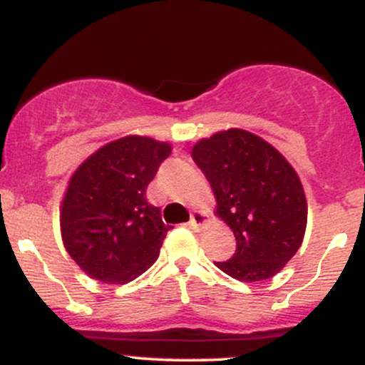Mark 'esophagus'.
<instances>
[{
	"label": "esophagus",
	"instance_id": "34e87169",
	"mask_svg": "<svg viewBox=\"0 0 365 365\" xmlns=\"http://www.w3.org/2000/svg\"><path fill=\"white\" fill-rule=\"evenodd\" d=\"M206 221H207L206 212H202V211H194V215L190 216V221H188V225H190V228L199 230L200 226L206 223Z\"/></svg>",
	"mask_w": 365,
	"mask_h": 365
}]
</instances>
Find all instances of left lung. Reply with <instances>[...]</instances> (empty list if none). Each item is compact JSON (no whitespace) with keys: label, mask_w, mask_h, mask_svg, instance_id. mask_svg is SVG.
Returning a JSON list of instances; mask_svg holds the SVG:
<instances>
[{"label":"left lung","mask_w":365,"mask_h":365,"mask_svg":"<svg viewBox=\"0 0 365 365\" xmlns=\"http://www.w3.org/2000/svg\"><path fill=\"white\" fill-rule=\"evenodd\" d=\"M192 159L237 240L233 257L216 266L240 282L273 278L304 240L307 200L299 175L273 145L240 128L199 140Z\"/></svg>","instance_id":"1"}]
</instances>
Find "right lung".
<instances>
[{
  "label": "right lung",
  "instance_id": "1",
  "mask_svg": "<svg viewBox=\"0 0 365 365\" xmlns=\"http://www.w3.org/2000/svg\"><path fill=\"white\" fill-rule=\"evenodd\" d=\"M171 145L128 135L103 145L78 166L61 204L66 252L91 278L125 284L158 259L171 226L145 199Z\"/></svg>",
  "mask_w": 365,
  "mask_h": 365
}]
</instances>
